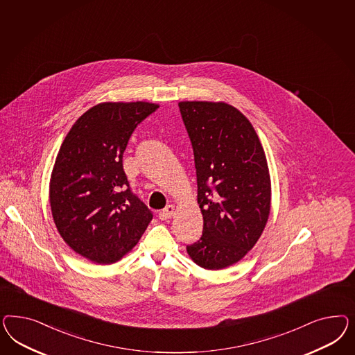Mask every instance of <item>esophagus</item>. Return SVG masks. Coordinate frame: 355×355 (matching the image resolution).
Returning <instances> with one entry per match:
<instances>
[{"label":"esophagus","mask_w":355,"mask_h":355,"mask_svg":"<svg viewBox=\"0 0 355 355\" xmlns=\"http://www.w3.org/2000/svg\"><path fill=\"white\" fill-rule=\"evenodd\" d=\"M173 214H174V205H168V207H165L162 211H160L159 218H160V220H168V218L172 217Z\"/></svg>","instance_id":"1"}]
</instances>
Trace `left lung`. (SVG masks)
<instances>
[{
	"label": "left lung",
	"instance_id": "8db88e82",
	"mask_svg": "<svg viewBox=\"0 0 355 355\" xmlns=\"http://www.w3.org/2000/svg\"><path fill=\"white\" fill-rule=\"evenodd\" d=\"M191 140L203 234L187 254L205 269H223L255 246L268 221L270 178L252 125L225 103L181 101Z\"/></svg>",
	"mask_w": 355,
	"mask_h": 355
}]
</instances>
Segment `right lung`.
Returning <instances> with one entry per match:
<instances>
[{
    "instance_id": "obj_1",
    "label": "right lung",
    "mask_w": 355,
    "mask_h": 355,
    "mask_svg": "<svg viewBox=\"0 0 355 355\" xmlns=\"http://www.w3.org/2000/svg\"><path fill=\"white\" fill-rule=\"evenodd\" d=\"M159 105L101 103L67 132L54 162L49 202L64 242L97 264H112L138 243L152 211L131 191L122 157L130 137Z\"/></svg>"
}]
</instances>
